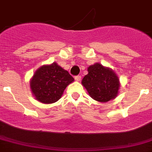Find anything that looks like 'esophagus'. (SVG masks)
Returning <instances> with one entry per match:
<instances>
[{
	"mask_svg": "<svg viewBox=\"0 0 152 152\" xmlns=\"http://www.w3.org/2000/svg\"><path fill=\"white\" fill-rule=\"evenodd\" d=\"M81 78H82L81 76H75V80L77 82H79L81 80Z\"/></svg>",
	"mask_w": 152,
	"mask_h": 152,
	"instance_id": "esophagus-1",
	"label": "esophagus"
}]
</instances>
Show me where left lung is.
<instances>
[{"label":"left lung","mask_w":152,"mask_h":152,"mask_svg":"<svg viewBox=\"0 0 152 152\" xmlns=\"http://www.w3.org/2000/svg\"><path fill=\"white\" fill-rule=\"evenodd\" d=\"M89 96L96 101L106 102L114 99L119 89V80L115 72L100 63L88 67V74L82 80Z\"/></svg>","instance_id":"obj_1"}]
</instances>
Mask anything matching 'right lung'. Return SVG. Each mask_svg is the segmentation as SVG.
<instances>
[{"mask_svg":"<svg viewBox=\"0 0 152 152\" xmlns=\"http://www.w3.org/2000/svg\"><path fill=\"white\" fill-rule=\"evenodd\" d=\"M74 79L56 63L39 67L30 81V89L37 100L45 104L56 102Z\"/></svg>","mask_w":152,"mask_h":152,"instance_id":"add662e5","label":"right lung"}]
</instances>
